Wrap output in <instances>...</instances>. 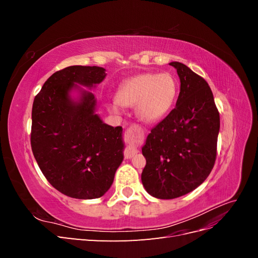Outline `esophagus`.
<instances>
[{"label": "esophagus", "instance_id": "obj_1", "mask_svg": "<svg viewBox=\"0 0 258 258\" xmlns=\"http://www.w3.org/2000/svg\"><path fill=\"white\" fill-rule=\"evenodd\" d=\"M142 132L140 130V128L138 126H131L128 130H127V134H126V139L129 143L132 142H140V140L142 139ZM138 148L132 145L129 144L128 147L126 148V152H124V156H126V158H131L132 156H135L138 153Z\"/></svg>", "mask_w": 258, "mask_h": 258}]
</instances>
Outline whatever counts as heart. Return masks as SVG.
<instances>
[{
  "mask_svg": "<svg viewBox=\"0 0 258 258\" xmlns=\"http://www.w3.org/2000/svg\"><path fill=\"white\" fill-rule=\"evenodd\" d=\"M177 83L169 73H144L124 81L116 92L114 113L121 106H136L140 121L152 124L160 121L172 110L177 97Z\"/></svg>",
  "mask_w": 258,
  "mask_h": 258,
  "instance_id": "heart-1",
  "label": "heart"
}]
</instances>
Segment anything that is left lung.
I'll return each instance as SVG.
<instances>
[{"mask_svg": "<svg viewBox=\"0 0 258 258\" xmlns=\"http://www.w3.org/2000/svg\"><path fill=\"white\" fill-rule=\"evenodd\" d=\"M169 64L181 82L175 108L151 130L142 147V184L158 199L184 196L206 181L220 132V114L208 83L181 62Z\"/></svg>", "mask_w": 258, "mask_h": 258, "instance_id": "obj_1", "label": "left lung"}]
</instances>
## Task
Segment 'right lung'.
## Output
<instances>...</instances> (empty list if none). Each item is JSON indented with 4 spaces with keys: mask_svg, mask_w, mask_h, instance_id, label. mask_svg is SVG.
Returning <instances> with one entry per match:
<instances>
[{
    "mask_svg": "<svg viewBox=\"0 0 258 258\" xmlns=\"http://www.w3.org/2000/svg\"><path fill=\"white\" fill-rule=\"evenodd\" d=\"M105 71L96 66L68 67L53 73L34 98V158L54 188L76 199L102 197L123 160L122 128L103 122L90 91L103 82Z\"/></svg>",
    "mask_w": 258,
    "mask_h": 258,
    "instance_id": "right-lung-1",
    "label": "right lung"
}]
</instances>
